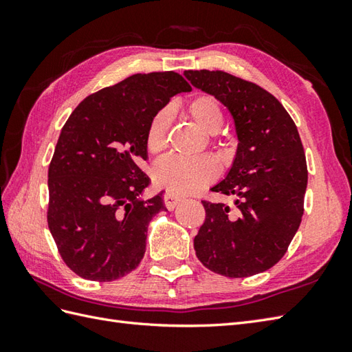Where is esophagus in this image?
Instances as JSON below:
<instances>
[{
	"label": "esophagus",
	"mask_w": 352,
	"mask_h": 352,
	"mask_svg": "<svg viewBox=\"0 0 352 352\" xmlns=\"http://www.w3.org/2000/svg\"><path fill=\"white\" fill-rule=\"evenodd\" d=\"M163 201H164V206H166L168 210H174V208H175L178 204L182 203V198H180V197H177V195H174V193L168 192V193H164Z\"/></svg>",
	"instance_id": "34e87169"
}]
</instances>
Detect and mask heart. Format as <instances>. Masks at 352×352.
Here are the masks:
<instances>
[{"label":"heart","instance_id":"heart-1","mask_svg":"<svg viewBox=\"0 0 352 352\" xmlns=\"http://www.w3.org/2000/svg\"><path fill=\"white\" fill-rule=\"evenodd\" d=\"M188 113L207 134L218 133L223 122L219 102L210 95H198L188 104ZM172 109L163 107L151 118L146 129V148L149 153H160L166 145L168 130L172 121ZM216 168L207 157L168 155L153 166V180L159 188L174 195H188L214 180Z\"/></svg>","mask_w":352,"mask_h":352}]
</instances>
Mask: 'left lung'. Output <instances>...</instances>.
Segmentation results:
<instances>
[{
	"mask_svg": "<svg viewBox=\"0 0 352 352\" xmlns=\"http://www.w3.org/2000/svg\"><path fill=\"white\" fill-rule=\"evenodd\" d=\"M184 77L228 109L239 140L226 178L212 188L234 195L236 210L203 201L197 257L230 278L265 272L286 254L302 219L307 163L300 133L283 104L257 85L222 71Z\"/></svg>",
	"mask_w": 352,
	"mask_h": 352,
	"instance_id": "obj_1",
	"label": "left lung"
}]
</instances>
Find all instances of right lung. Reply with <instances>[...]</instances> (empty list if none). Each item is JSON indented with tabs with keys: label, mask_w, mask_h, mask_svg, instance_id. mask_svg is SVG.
Segmentation results:
<instances>
[{
	"label": "right lung",
	"mask_w": 352,
	"mask_h": 352,
	"mask_svg": "<svg viewBox=\"0 0 352 352\" xmlns=\"http://www.w3.org/2000/svg\"><path fill=\"white\" fill-rule=\"evenodd\" d=\"M180 74H134L89 95L58 136L48 169V227L71 271L113 281L144 258L146 230L163 193L142 198L146 129L172 96L190 92Z\"/></svg>",
	"instance_id": "right-lung-1"
}]
</instances>
